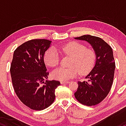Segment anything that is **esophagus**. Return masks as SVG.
<instances>
[{
	"mask_svg": "<svg viewBox=\"0 0 126 126\" xmlns=\"http://www.w3.org/2000/svg\"><path fill=\"white\" fill-rule=\"evenodd\" d=\"M61 84H66V83H69V81H61L60 82Z\"/></svg>",
	"mask_w": 126,
	"mask_h": 126,
	"instance_id": "esophagus-1",
	"label": "esophagus"
}]
</instances>
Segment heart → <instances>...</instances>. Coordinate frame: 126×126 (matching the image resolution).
<instances>
[{
  "label": "heart",
  "instance_id": "1",
  "mask_svg": "<svg viewBox=\"0 0 126 126\" xmlns=\"http://www.w3.org/2000/svg\"><path fill=\"white\" fill-rule=\"evenodd\" d=\"M57 50L62 54L72 57L70 67H59L51 73V76L56 80L66 81L76 77L79 72L84 75L89 73L94 66L96 55L95 51L86 48V46L73 41L59 47ZM44 62L49 67H55L60 62L59 55L54 48H50L44 54Z\"/></svg>",
  "mask_w": 126,
  "mask_h": 126
}]
</instances>
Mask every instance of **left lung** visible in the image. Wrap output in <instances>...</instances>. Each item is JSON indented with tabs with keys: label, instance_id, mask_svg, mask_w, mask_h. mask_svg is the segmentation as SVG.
<instances>
[{
	"label": "left lung",
	"instance_id": "8db88e82",
	"mask_svg": "<svg viewBox=\"0 0 126 126\" xmlns=\"http://www.w3.org/2000/svg\"><path fill=\"white\" fill-rule=\"evenodd\" d=\"M75 38L88 42L96 55L95 66L86 77L88 82H78L75 96L83 105H97L107 96L113 82L115 64L112 48L95 36L84 35Z\"/></svg>",
	"mask_w": 126,
	"mask_h": 126
}]
</instances>
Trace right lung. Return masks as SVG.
I'll use <instances>...</instances> for the list:
<instances>
[{
  "mask_svg": "<svg viewBox=\"0 0 126 126\" xmlns=\"http://www.w3.org/2000/svg\"><path fill=\"white\" fill-rule=\"evenodd\" d=\"M51 41L34 39L23 43L14 51L11 65L14 90L20 101L34 110H43L54 102L57 80H46L49 73L44 62Z\"/></svg>",
  "mask_w": 126,
  "mask_h": 126,
  "instance_id": "obj_1",
  "label": "right lung"
}]
</instances>
